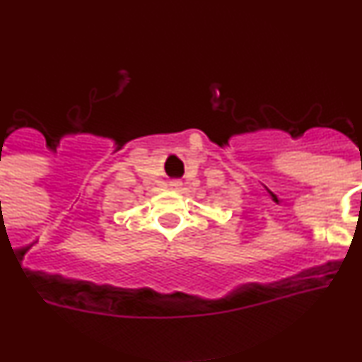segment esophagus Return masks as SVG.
I'll list each match as a JSON object with an SVG mask.
<instances>
[{
    "instance_id": "esophagus-1",
    "label": "esophagus",
    "mask_w": 362,
    "mask_h": 362,
    "mask_svg": "<svg viewBox=\"0 0 362 362\" xmlns=\"http://www.w3.org/2000/svg\"><path fill=\"white\" fill-rule=\"evenodd\" d=\"M170 187H172V189H175V190L182 189V182L180 180H172V182H170Z\"/></svg>"
}]
</instances>
